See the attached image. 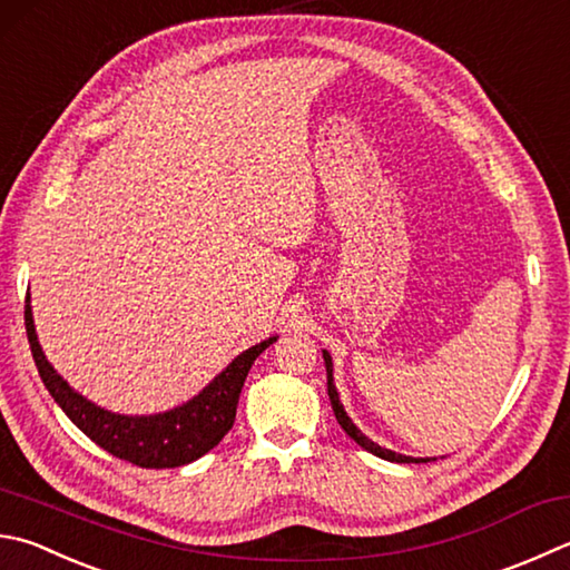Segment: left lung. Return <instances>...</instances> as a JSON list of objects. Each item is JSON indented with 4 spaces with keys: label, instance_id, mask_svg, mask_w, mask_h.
Listing matches in <instances>:
<instances>
[{
    "label": "left lung",
    "instance_id": "1",
    "mask_svg": "<svg viewBox=\"0 0 570 570\" xmlns=\"http://www.w3.org/2000/svg\"><path fill=\"white\" fill-rule=\"evenodd\" d=\"M322 357H325V367H327V394H330L332 410H335V416H337L340 426L345 429V432L354 439V442H357L362 449H367L370 454L380 456V459H386V461H396V464H426V461H432V459H414V456L396 454V452H392V449H382L380 444H374L372 439L364 436V434L360 432V429L354 426V422H352V419H350L347 412H345V406H342V402H340V394H337V386H335V377H332V357H330V352L322 350Z\"/></svg>",
    "mask_w": 570,
    "mask_h": 570
}]
</instances>
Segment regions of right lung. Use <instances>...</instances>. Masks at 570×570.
<instances>
[{
    "label": "right lung",
    "instance_id": "right-lung-1",
    "mask_svg": "<svg viewBox=\"0 0 570 570\" xmlns=\"http://www.w3.org/2000/svg\"><path fill=\"white\" fill-rule=\"evenodd\" d=\"M24 325L39 377L63 414L106 452L144 469L184 466L208 454L213 446H218L220 439L230 432L235 422L240 390L253 362L257 360V354H263L277 340L267 337L240 352L216 380H210L193 400L180 406L158 414L131 416L109 412L91 400H86L83 394L69 386V382L51 367L45 350L39 345L29 295L24 305Z\"/></svg>",
    "mask_w": 570,
    "mask_h": 570
}]
</instances>
